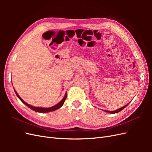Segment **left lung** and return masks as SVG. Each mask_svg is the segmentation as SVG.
I'll use <instances>...</instances> for the list:
<instances>
[{"mask_svg": "<svg viewBox=\"0 0 152 152\" xmlns=\"http://www.w3.org/2000/svg\"><path fill=\"white\" fill-rule=\"evenodd\" d=\"M128 104H129V103L125 105V106H124L123 107H122V108H119V109H118V110H115V111H108V110H104V111L108 112V113H118V112H121V110H122L124 108H125Z\"/></svg>", "mask_w": 152, "mask_h": 152, "instance_id": "8db88e82", "label": "left lung"}]
</instances>
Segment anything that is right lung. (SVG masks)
<instances>
[{
	"mask_svg": "<svg viewBox=\"0 0 152 152\" xmlns=\"http://www.w3.org/2000/svg\"><path fill=\"white\" fill-rule=\"evenodd\" d=\"M14 90H15V93H16V96H18V98H19V99L21 101L22 103H23L26 106H27V107H28V108H30V109H31L32 110H34V111H35V112H39V113H48V112L54 111V110H57V109H58V108H61V107H62V106H63V104H64V103H65V99H66V96H67L66 92L65 96H64V98L62 99V100L61 101V102H59V103H58V104H56V105L53 106V107H50V108L35 107H33V106L30 105V104H28V103H26L25 102H24V101L23 100V99L20 98V96L19 95H18V94L17 93V92L16 91V90H15V89H14Z\"/></svg>",
	"mask_w": 152,
	"mask_h": 152,
	"instance_id": "obj_1",
	"label": "right lung"
}]
</instances>
